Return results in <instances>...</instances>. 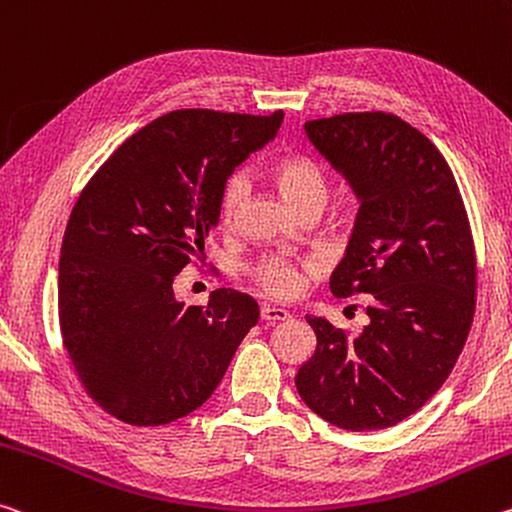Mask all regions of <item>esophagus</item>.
<instances>
[{
  "instance_id": "1",
  "label": "esophagus",
  "mask_w": 512,
  "mask_h": 512,
  "mask_svg": "<svg viewBox=\"0 0 512 512\" xmlns=\"http://www.w3.org/2000/svg\"><path fill=\"white\" fill-rule=\"evenodd\" d=\"M259 316H262V321H266V323H278V321H287L289 319V312L285 310V307L262 305V310H259Z\"/></svg>"
}]
</instances>
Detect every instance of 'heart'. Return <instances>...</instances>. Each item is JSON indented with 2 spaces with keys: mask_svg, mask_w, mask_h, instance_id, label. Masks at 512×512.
Listing matches in <instances>:
<instances>
[{
  "mask_svg": "<svg viewBox=\"0 0 512 512\" xmlns=\"http://www.w3.org/2000/svg\"><path fill=\"white\" fill-rule=\"evenodd\" d=\"M269 175L275 189L280 191V196L287 200L289 207H296L300 202L314 198L326 200V177H323L321 168L312 159L285 157L275 161ZM243 193H246V182L239 175H234L223 191V216L227 221L237 214ZM255 275L259 285L278 296L296 294L300 287V273L291 264L280 262V259H266V262L257 266Z\"/></svg>",
  "mask_w": 512,
  "mask_h": 512,
  "instance_id": "b5f03b06",
  "label": "heart"
}]
</instances>
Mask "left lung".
<instances>
[{
    "instance_id": "obj_1",
    "label": "left lung",
    "mask_w": 512,
    "mask_h": 512,
    "mask_svg": "<svg viewBox=\"0 0 512 512\" xmlns=\"http://www.w3.org/2000/svg\"><path fill=\"white\" fill-rule=\"evenodd\" d=\"M305 134L360 202L330 291L371 298L358 337L305 316L316 348L296 389L332 426L380 431L415 415L462 353L476 307L472 232L449 164L399 116L342 113Z\"/></svg>"
}]
</instances>
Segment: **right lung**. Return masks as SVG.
Listing matches in <instances>:
<instances>
[{
	"label": "right lung",
	"mask_w": 512,
	"mask_h": 512,
	"mask_svg": "<svg viewBox=\"0 0 512 512\" xmlns=\"http://www.w3.org/2000/svg\"><path fill=\"white\" fill-rule=\"evenodd\" d=\"M285 113L182 109L111 154L77 200L59 259V319L86 392L125 424L161 426L200 408L259 319L250 296L207 307L173 282L221 221L227 180L278 134Z\"/></svg>",
	"instance_id": "obj_1"
}]
</instances>
